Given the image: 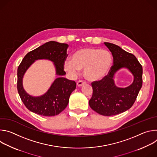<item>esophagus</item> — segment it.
<instances>
[{
  "label": "esophagus",
  "instance_id": "34e87169",
  "mask_svg": "<svg viewBox=\"0 0 157 157\" xmlns=\"http://www.w3.org/2000/svg\"><path fill=\"white\" fill-rule=\"evenodd\" d=\"M85 84V82L84 81H83L82 80H79V81H78V82H77V85H78V86H82L83 84Z\"/></svg>",
  "mask_w": 157,
  "mask_h": 157
}]
</instances>
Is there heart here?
Wrapping results in <instances>:
<instances>
[{
	"instance_id": "obj_1",
	"label": "heart",
	"mask_w": 157,
	"mask_h": 157,
	"mask_svg": "<svg viewBox=\"0 0 157 157\" xmlns=\"http://www.w3.org/2000/svg\"><path fill=\"white\" fill-rule=\"evenodd\" d=\"M112 64L113 56L109 52L98 48H85L75 52L71 60L64 62V68L73 74L84 70V76L87 80L97 81L108 74Z\"/></svg>"
}]
</instances>
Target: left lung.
Here are the masks:
<instances>
[{
	"mask_svg": "<svg viewBox=\"0 0 157 157\" xmlns=\"http://www.w3.org/2000/svg\"><path fill=\"white\" fill-rule=\"evenodd\" d=\"M113 56V65L107 76L91 83L93 96L89 101L91 108L97 113L111 116L129 109L135 102L142 86V66L133 54L115 44L104 42ZM122 67L127 68L134 76V81L125 88L117 87L113 77Z\"/></svg>",
	"mask_w": 157,
	"mask_h": 157,
	"instance_id": "left-lung-1",
	"label": "left lung"
}]
</instances>
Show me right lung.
Listing matches in <instances>:
<instances>
[{
    "label": "right lung",
    "mask_w": 157,
    "mask_h": 157,
    "mask_svg": "<svg viewBox=\"0 0 157 157\" xmlns=\"http://www.w3.org/2000/svg\"><path fill=\"white\" fill-rule=\"evenodd\" d=\"M68 44L50 41L29 52L22 59L17 70V90L21 101L33 113L43 116H54L59 114L68 105L71 93L76 87L75 81L62 76L56 78L48 91L42 96L33 97L24 90L22 79L24 74L35 60L46 59L53 62L56 74L63 76L64 63L68 56Z\"/></svg>",
    "instance_id": "add662e5"
}]
</instances>
